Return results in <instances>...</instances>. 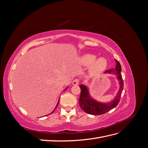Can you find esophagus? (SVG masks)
<instances>
[{
    "label": "esophagus",
    "instance_id": "34e87169",
    "mask_svg": "<svg viewBox=\"0 0 148 148\" xmlns=\"http://www.w3.org/2000/svg\"><path fill=\"white\" fill-rule=\"evenodd\" d=\"M79 79H78V78L75 79L72 82V84L73 85H78L79 84Z\"/></svg>",
    "mask_w": 148,
    "mask_h": 148
}]
</instances>
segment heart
<instances>
[{
	"label": "heart",
	"instance_id": "obj_1",
	"mask_svg": "<svg viewBox=\"0 0 148 148\" xmlns=\"http://www.w3.org/2000/svg\"><path fill=\"white\" fill-rule=\"evenodd\" d=\"M96 56L93 54H85L82 58V64L85 65H90L93 63L91 67V70L94 73H101L104 71L107 65V60L104 58H99L96 59Z\"/></svg>",
	"mask_w": 148,
	"mask_h": 148
}]
</instances>
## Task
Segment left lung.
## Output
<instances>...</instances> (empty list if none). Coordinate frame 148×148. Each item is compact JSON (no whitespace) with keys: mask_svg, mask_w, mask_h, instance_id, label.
Listing matches in <instances>:
<instances>
[{"mask_svg":"<svg viewBox=\"0 0 148 148\" xmlns=\"http://www.w3.org/2000/svg\"><path fill=\"white\" fill-rule=\"evenodd\" d=\"M115 69L107 70L105 71V73H115L117 77L120 84V89L119 92L117 93V96L115 99L110 102L108 104H104V103L98 102L89 96V92L87 88L84 85H80L79 88L81 89V94L79 99V104L81 108L85 112L91 114V115H102L106 114L107 112L110 111L112 109L115 108L117 106L120 100L121 95L123 89V81L121 74V65L119 62L116 60Z\"/></svg>","mask_w":148,"mask_h":148,"instance_id":"1","label":"left lung"}]
</instances>
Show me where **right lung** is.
Listing matches in <instances>:
<instances>
[{"label":"right lung","instance_id":"right-lung-1","mask_svg":"<svg viewBox=\"0 0 148 148\" xmlns=\"http://www.w3.org/2000/svg\"><path fill=\"white\" fill-rule=\"evenodd\" d=\"M58 104H59V102H58L57 104V106H56V107H57V106H58ZM55 109H54V110H55ZM53 111H54V110H53Z\"/></svg>","mask_w":148,"mask_h":148}]
</instances>
